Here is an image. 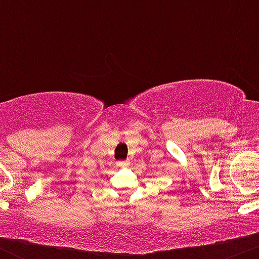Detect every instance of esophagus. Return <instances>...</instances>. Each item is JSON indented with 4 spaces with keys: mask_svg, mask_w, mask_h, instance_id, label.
<instances>
[{
    "mask_svg": "<svg viewBox=\"0 0 259 259\" xmlns=\"http://www.w3.org/2000/svg\"><path fill=\"white\" fill-rule=\"evenodd\" d=\"M116 164L119 166H127V165H129V161H127V160H120V161H117Z\"/></svg>",
    "mask_w": 259,
    "mask_h": 259,
    "instance_id": "obj_1",
    "label": "esophagus"
}]
</instances>
